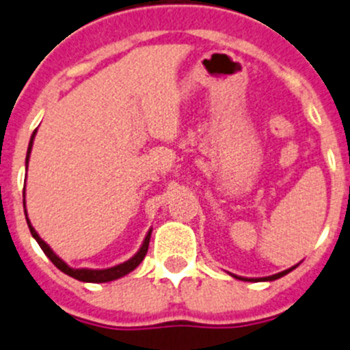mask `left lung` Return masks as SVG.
Segmentation results:
<instances>
[{
    "label": "left lung",
    "instance_id": "8db88e82",
    "mask_svg": "<svg viewBox=\"0 0 350 350\" xmlns=\"http://www.w3.org/2000/svg\"><path fill=\"white\" fill-rule=\"evenodd\" d=\"M295 268H297V265L292 266V268H288V269H284V271L277 273V275H271V277H262V278H244V277H237V275H232V277L239 278V280H245V282H273V280H277V278L284 277V275H287V273H291L292 269H295Z\"/></svg>",
    "mask_w": 350,
    "mask_h": 350
}]
</instances>
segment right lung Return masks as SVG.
Masks as SVG:
<instances>
[{
    "mask_svg": "<svg viewBox=\"0 0 350 350\" xmlns=\"http://www.w3.org/2000/svg\"><path fill=\"white\" fill-rule=\"evenodd\" d=\"M36 132H38V129L34 131V134H32L31 137V142H29V148H27V158H25V166L29 165V158H31V151H32V144H34V137H36ZM23 211H25V219H27V225H29V230H31L32 237L38 241V244L41 245V249L44 251V254L48 256L49 259H51L53 265L56 266L58 269H62L65 275H68V277L75 278V280H81V282H88V284H106V282H111V280H116V278H122L125 277L127 273L134 271L135 268H137L139 265L142 262V259L146 258V252H148V247H149V239H151V232H148V235H146L144 242H142L141 249H139L137 252H135L134 256H132L129 261L125 262H120V265L116 266H111V268H105V269H91V268H70L68 265H66L65 261H63L62 258H58V256L53 252V249L49 247L48 244H46L44 241H42L41 237H39L38 232L34 230V227L31 225V219H29L27 216V209H25V189H23Z\"/></svg>",
    "mask_w": 350,
    "mask_h": 350,
    "instance_id": "add662e5",
    "label": "right lung"
}]
</instances>
